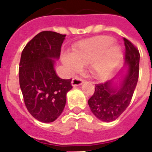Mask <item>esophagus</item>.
I'll list each match as a JSON object with an SVG mask.
<instances>
[{
	"mask_svg": "<svg viewBox=\"0 0 152 152\" xmlns=\"http://www.w3.org/2000/svg\"><path fill=\"white\" fill-rule=\"evenodd\" d=\"M83 82L84 81L82 78H80V77H74L72 81H71V85L73 86H81Z\"/></svg>",
	"mask_w": 152,
	"mask_h": 152,
	"instance_id": "34e87169",
	"label": "esophagus"
}]
</instances>
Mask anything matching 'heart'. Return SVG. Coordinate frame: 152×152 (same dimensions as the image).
I'll list each match as a JSON object with an SVG mask.
<instances>
[{"label":"heart","mask_w":152,"mask_h":152,"mask_svg":"<svg viewBox=\"0 0 152 152\" xmlns=\"http://www.w3.org/2000/svg\"><path fill=\"white\" fill-rule=\"evenodd\" d=\"M110 36L86 39L73 48V53L62 56V61L71 72L77 71L82 65L90 64V71L97 78H107L115 70L122 57V48Z\"/></svg>","instance_id":"heart-1"}]
</instances>
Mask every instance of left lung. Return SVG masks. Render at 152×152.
<instances>
[{"label":"left lung","instance_id":"left-lung-1","mask_svg":"<svg viewBox=\"0 0 152 152\" xmlns=\"http://www.w3.org/2000/svg\"><path fill=\"white\" fill-rule=\"evenodd\" d=\"M124 40L125 68L117 77L97 84L88 99L91 111L98 119L110 122L117 119L130 103L139 77L140 53L129 40Z\"/></svg>","mask_w":152,"mask_h":152}]
</instances>
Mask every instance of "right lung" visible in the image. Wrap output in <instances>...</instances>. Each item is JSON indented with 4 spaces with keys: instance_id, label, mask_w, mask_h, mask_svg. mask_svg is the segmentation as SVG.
<instances>
[{
    "instance_id": "right-lung-1",
    "label": "right lung",
    "mask_w": 152,
    "mask_h": 152,
    "mask_svg": "<svg viewBox=\"0 0 152 152\" xmlns=\"http://www.w3.org/2000/svg\"><path fill=\"white\" fill-rule=\"evenodd\" d=\"M66 35L53 31L37 34L22 52L19 86L30 115L45 123L54 122L64 109L71 79H62L54 65Z\"/></svg>"
}]
</instances>
